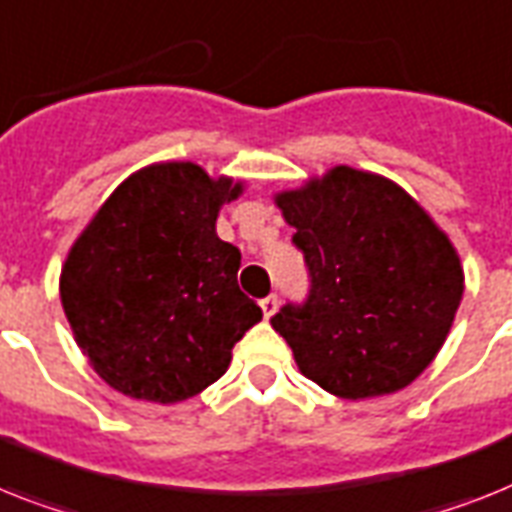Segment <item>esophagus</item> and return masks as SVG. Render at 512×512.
I'll return each mask as SVG.
<instances>
[{
    "label": "esophagus",
    "instance_id": "obj_1",
    "mask_svg": "<svg viewBox=\"0 0 512 512\" xmlns=\"http://www.w3.org/2000/svg\"><path fill=\"white\" fill-rule=\"evenodd\" d=\"M260 310H263L265 321H270V318H273V315H276V310H278V297H276V294H270V297H265L263 302H260Z\"/></svg>",
    "mask_w": 512,
    "mask_h": 512
}]
</instances>
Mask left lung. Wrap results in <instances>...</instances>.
Returning <instances> with one entry per match:
<instances>
[{
  "mask_svg": "<svg viewBox=\"0 0 512 512\" xmlns=\"http://www.w3.org/2000/svg\"><path fill=\"white\" fill-rule=\"evenodd\" d=\"M310 268V299L273 315L299 373L342 397L405 389L447 342L465 289L460 255L392 178L334 165L273 194Z\"/></svg>",
  "mask_w": 512,
  "mask_h": 512,
  "instance_id": "obj_1",
  "label": "left lung"
}]
</instances>
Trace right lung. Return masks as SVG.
<instances>
[{"instance_id":"add662e5","label":"right lung","mask_w":512,"mask_h":512,"mask_svg":"<svg viewBox=\"0 0 512 512\" xmlns=\"http://www.w3.org/2000/svg\"><path fill=\"white\" fill-rule=\"evenodd\" d=\"M247 181L189 160L152 162L86 223L60 273L73 339L105 384L176 405L215 384L263 310L239 289L242 255L215 231Z\"/></svg>"}]
</instances>
